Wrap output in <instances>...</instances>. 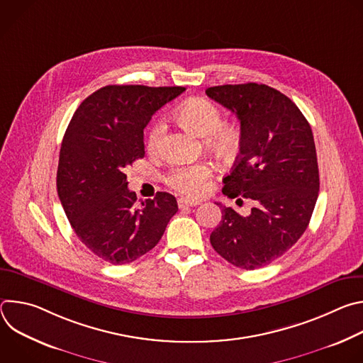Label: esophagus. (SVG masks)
I'll return each instance as SVG.
<instances>
[{
  "label": "esophagus",
  "mask_w": 363,
  "mask_h": 363,
  "mask_svg": "<svg viewBox=\"0 0 363 363\" xmlns=\"http://www.w3.org/2000/svg\"><path fill=\"white\" fill-rule=\"evenodd\" d=\"M201 202L199 201H194V199H188V198H181V199H178V206L181 210H184V208H189V206H196V205H199Z\"/></svg>",
  "instance_id": "esophagus-1"
}]
</instances>
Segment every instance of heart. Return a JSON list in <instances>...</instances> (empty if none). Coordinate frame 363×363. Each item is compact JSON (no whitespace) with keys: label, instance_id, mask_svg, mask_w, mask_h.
Wrapping results in <instances>:
<instances>
[{"label":"heart","instance_id":"heart-1","mask_svg":"<svg viewBox=\"0 0 363 363\" xmlns=\"http://www.w3.org/2000/svg\"><path fill=\"white\" fill-rule=\"evenodd\" d=\"M178 121L199 136H206V143L223 157L234 155L241 143V130L234 123L224 122L221 109L213 101L192 99L185 101L177 111ZM165 135V122L158 119L147 135L149 150H158ZM213 175V168L206 162L177 167L165 178L167 185L185 196H199Z\"/></svg>","mask_w":363,"mask_h":363}]
</instances>
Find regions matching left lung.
I'll list each match as a JSON object with an SVG mask.
<instances>
[{"mask_svg":"<svg viewBox=\"0 0 363 363\" xmlns=\"http://www.w3.org/2000/svg\"><path fill=\"white\" fill-rule=\"evenodd\" d=\"M205 93L241 126L240 153L223 194L254 201L247 217L217 202L223 220L210 241L233 266L260 269L291 248L312 218L319 195L312 128L286 94L266 84H224Z\"/></svg>","mask_w":363,"mask_h":363,"instance_id":"left-lung-1","label":"left lung"}]
</instances>
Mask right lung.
Returning <instances> with one entry per match:
<instances>
[{
    "instance_id": "right-lung-1",
    "label": "right lung",
    "mask_w": 363,
    "mask_h": 363,
    "mask_svg": "<svg viewBox=\"0 0 363 363\" xmlns=\"http://www.w3.org/2000/svg\"><path fill=\"white\" fill-rule=\"evenodd\" d=\"M185 87L105 86L74 112L60 149L57 194L79 240L101 260L126 264L161 240L177 214L174 195L136 206L126 167L145 157L143 129Z\"/></svg>"
}]
</instances>
